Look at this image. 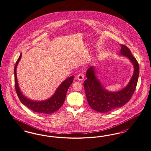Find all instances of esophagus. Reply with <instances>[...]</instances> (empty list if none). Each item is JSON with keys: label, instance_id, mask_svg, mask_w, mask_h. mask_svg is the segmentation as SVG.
Returning <instances> with one entry per match:
<instances>
[{"label": "esophagus", "instance_id": "34e87169", "mask_svg": "<svg viewBox=\"0 0 151 151\" xmlns=\"http://www.w3.org/2000/svg\"><path fill=\"white\" fill-rule=\"evenodd\" d=\"M84 78V76L83 73H79L77 76V78L78 80H83Z\"/></svg>", "mask_w": 151, "mask_h": 151}]
</instances>
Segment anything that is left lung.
Masks as SVG:
<instances>
[{"mask_svg":"<svg viewBox=\"0 0 151 151\" xmlns=\"http://www.w3.org/2000/svg\"><path fill=\"white\" fill-rule=\"evenodd\" d=\"M121 47L120 54L127 57L134 67L133 76L124 89L114 93L107 91L95 76L93 67L86 71L87 79L84 82V87L88 103L91 109L101 113L122 107L130 100L136 89L139 75L138 62L127 47L123 44Z\"/></svg>","mask_w":151,"mask_h":151,"instance_id":"1","label":"left lung"}]
</instances>
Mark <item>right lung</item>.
Here are the masks:
<instances>
[{
    "instance_id": "add662e5",
    "label": "right lung",
    "mask_w": 151,
    "mask_h": 151,
    "mask_svg": "<svg viewBox=\"0 0 151 151\" xmlns=\"http://www.w3.org/2000/svg\"><path fill=\"white\" fill-rule=\"evenodd\" d=\"M21 53L14 67V87L20 101L27 108L37 113L49 114L57 111L63 105L65 102L67 90L73 83V76L65 80L57 88L54 95L48 100L42 102L31 101L24 96V95L21 93L17 83L16 68L18 62L21 59Z\"/></svg>"
}]
</instances>
